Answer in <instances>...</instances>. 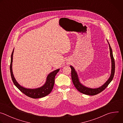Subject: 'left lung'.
Returning a JSON list of instances; mask_svg holds the SVG:
<instances>
[{"mask_svg": "<svg viewBox=\"0 0 123 123\" xmlns=\"http://www.w3.org/2000/svg\"><path fill=\"white\" fill-rule=\"evenodd\" d=\"M108 42L109 43L108 41ZM109 47L110 49V55H111V74L109 79L101 86H100L99 87H98V88H96V89H92V88H89V87H86L83 85H82L79 81L78 74L75 71V69L72 66H70V67H71L72 69V72H71L72 79L73 84L74 85L75 87H76V89L82 93H83L86 95H95L96 94H97L100 93L101 92H102L103 91H104L105 89H106L109 85V84L112 80L114 77V73H115V62H114V59L113 58V54H112V49L109 43Z\"/></svg>", "mask_w": 123, "mask_h": 123, "instance_id": "8db88e82", "label": "left lung"}]
</instances>
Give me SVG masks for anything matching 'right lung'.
I'll list each match as a JSON object with an SVG mask.
<instances>
[{"mask_svg": "<svg viewBox=\"0 0 123 123\" xmlns=\"http://www.w3.org/2000/svg\"><path fill=\"white\" fill-rule=\"evenodd\" d=\"M14 49L12 50V54L11 55V64H10V72L12 79L14 85L18 88L24 94L27 95L28 97H30L32 98H39L44 97L50 93L55 84V79L56 74L59 71L60 69H57L55 71L52 72L49 74L47 77L46 81L45 84L38 88L37 89H27L25 87H23L20 86L17 82L16 81L12 73V58H13V54Z\"/></svg>", "mask_w": 123, "mask_h": 123, "instance_id": "right-lung-1", "label": "right lung"}]
</instances>
